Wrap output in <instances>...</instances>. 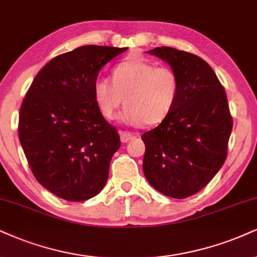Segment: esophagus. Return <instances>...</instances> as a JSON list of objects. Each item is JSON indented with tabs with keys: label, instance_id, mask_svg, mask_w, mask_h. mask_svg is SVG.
I'll return each mask as SVG.
<instances>
[{
	"label": "esophagus",
	"instance_id": "esophagus-1",
	"mask_svg": "<svg viewBox=\"0 0 257 257\" xmlns=\"http://www.w3.org/2000/svg\"><path fill=\"white\" fill-rule=\"evenodd\" d=\"M135 137H136V135L131 134V132H126V131L120 132V141H121L122 143H127V142L135 139Z\"/></svg>",
	"mask_w": 257,
	"mask_h": 257
}]
</instances>
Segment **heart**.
<instances>
[{
  "instance_id": "1",
  "label": "heart",
  "mask_w": 257,
  "mask_h": 257,
  "mask_svg": "<svg viewBox=\"0 0 257 257\" xmlns=\"http://www.w3.org/2000/svg\"><path fill=\"white\" fill-rule=\"evenodd\" d=\"M112 81L94 83V100L107 120L118 116L125 97L123 119L130 125H158L175 107L180 80L169 66H156L144 58H130L113 69Z\"/></svg>"
}]
</instances>
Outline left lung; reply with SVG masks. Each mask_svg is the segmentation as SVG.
Wrapping results in <instances>:
<instances>
[{
	"label": "left lung",
	"mask_w": 257,
	"mask_h": 257,
	"mask_svg": "<svg viewBox=\"0 0 257 257\" xmlns=\"http://www.w3.org/2000/svg\"><path fill=\"white\" fill-rule=\"evenodd\" d=\"M148 53L176 71L180 94L169 115L142 136L143 172L158 192L185 199L201 191L225 162L232 116L225 89L204 59L168 46Z\"/></svg>",
	"instance_id": "8db88e82"
}]
</instances>
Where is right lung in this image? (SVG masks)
Masks as SVG:
<instances>
[{"instance_id": "right-lung-1", "label": "right lung", "mask_w": 257, "mask_h": 257, "mask_svg": "<svg viewBox=\"0 0 257 257\" xmlns=\"http://www.w3.org/2000/svg\"><path fill=\"white\" fill-rule=\"evenodd\" d=\"M126 50L85 45L57 56L22 101L19 139L32 173L64 200H88L108 179L120 138L100 113L93 89L101 68Z\"/></svg>"}]
</instances>
